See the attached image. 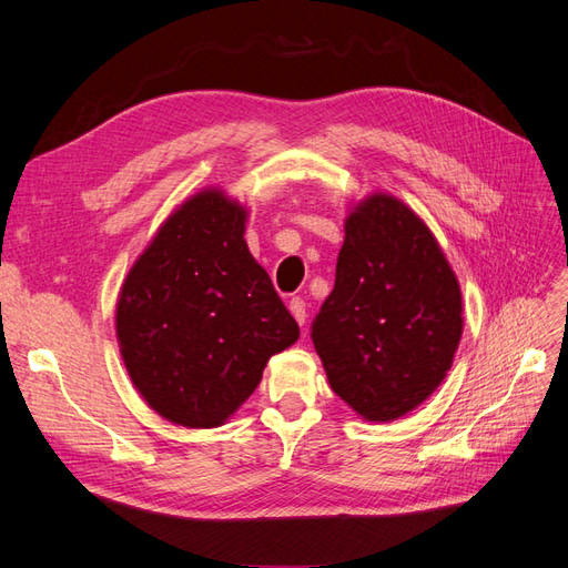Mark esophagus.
Here are the masks:
<instances>
[{"instance_id": "esophagus-1", "label": "esophagus", "mask_w": 568, "mask_h": 568, "mask_svg": "<svg viewBox=\"0 0 568 568\" xmlns=\"http://www.w3.org/2000/svg\"><path fill=\"white\" fill-rule=\"evenodd\" d=\"M288 311H291V315L296 317L298 324H305L307 313H305V301H303V298H291V301H288Z\"/></svg>"}]
</instances>
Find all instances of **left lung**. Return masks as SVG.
<instances>
[{
    "mask_svg": "<svg viewBox=\"0 0 568 568\" xmlns=\"http://www.w3.org/2000/svg\"><path fill=\"white\" fill-rule=\"evenodd\" d=\"M459 336V284L434 234L398 199L359 203L311 326L334 393L369 422L398 419L445 379Z\"/></svg>",
    "mask_w": 568,
    "mask_h": 568,
    "instance_id": "obj_1",
    "label": "left lung"
}]
</instances>
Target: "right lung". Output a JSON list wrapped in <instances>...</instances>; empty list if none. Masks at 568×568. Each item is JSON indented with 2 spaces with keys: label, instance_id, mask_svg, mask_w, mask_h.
Returning <instances> with one entry per match:
<instances>
[{
  "label": "right lung",
  "instance_id": "add662e5",
  "mask_svg": "<svg viewBox=\"0 0 568 568\" xmlns=\"http://www.w3.org/2000/svg\"><path fill=\"white\" fill-rule=\"evenodd\" d=\"M246 211L215 189L182 203L130 270L115 329L132 384L161 417L220 426L298 324L244 242Z\"/></svg>",
  "mask_w": 568,
  "mask_h": 568
}]
</instances>
